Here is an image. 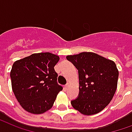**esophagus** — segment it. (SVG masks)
<instances>
[{"label":"esophagus","instance_id":"1","mask_svg":"<svg viewBox=\"0 0 132 132\" xmlns=\"http://www.w3.org/2000/svg\"><path fill=\"white\" fill-rule=\"evenodd\" d=\"M70 82H68V83H67V84H66V85H65V89L68 88H69V86H70Z\"/></svg>","mask_w":132,"mask_h":132}]
</instances>
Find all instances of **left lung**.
<instances>
[{
  "label": "left lung",
  "mask_w": 132,
  "mask_h": 132,
  "mask_svg": "<svg viewBox=\"0 0 132 132\" xmlns=\"http://www.w3.org/2000/svg\"><path fill=\"white\" fill-rule=\"evenodd\" d=\"M79 72V97L71 101L74 109L86 116L102 111L116 91L119 72L113 60L93 52L67 55Z\"/></svg>",
  "instance_id": "1"
}]
</instances>
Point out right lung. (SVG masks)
Returning <instances> with one entry per match:
<instances>
[{"instance_id": "add662e5", "label": "right lung", "mask_w": 132, "mask_h": 132, "mask_svg": "<svg viewBox=\"0 0 132 132\" xmlns=\"http://www.w3.org/2000/svg\"><path fill=\"white\" fill-rule=\"evenodd\" d=\"M59 59L58 55L46 52L33 53L14 62L10 72L12 88L26 111L41 114L53 106L62 90L54 70Z\"/></svg>"}]
</instances>
